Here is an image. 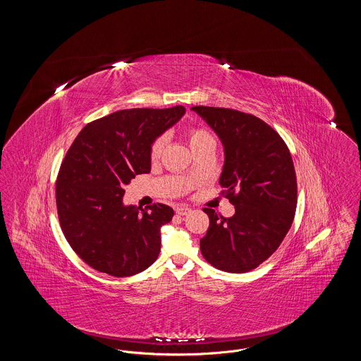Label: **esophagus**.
I'll use <instances>...</instances> for the list:
<instances>
[{"instance_id": "34e87169", "label": "esophagus", "mask_w": 361, "mask_h": 361, "mask_svg": "<svg viewBox=\"0 0 361 361\" xmlns=\"http://www.w3.org/2000/svg\"><path fill=\"white\" fill-rule=\"evenodd\" d=\"M190 212V208L188 206H178L176 208V214L180 216H185Z\"/></svg>"}]
</instances>
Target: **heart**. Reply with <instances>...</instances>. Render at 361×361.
Returning <instances> with one entry per match:
<instances>
[{"label":"heart","instance_id":"heart-1","mask_svg":"<svg viewBox=\"0 0 361 361\" xmlns=\"http://www.w3.org/2000/svg\"><path fill=\"white\" fill-rule=\"evenodd\" d=\"M206 140H214V137H211L209 133H207L206 130H200V128H196V130H189L188 131V143L192 147L206 142ZM166 146V137H158L155 139L154 142L152 143V147H150V157L152 159H158L164 149Z\"/></svg>","mask_w":361,"mask_h":361}]
</instances>
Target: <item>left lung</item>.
Listing matches in <instances>:
<instances>
[{
	"instance_id": "left-lung-1",
	"label": "left lung",
	"mask_w": 361,
	"mask_h": 361,
	"mask_svg": "<svg viewBox=\"0 0 361 361\" xmlns=\"http://www.w3.org/2000/svg\"><path fill=\"white\" fill-rule=\"evenodd\" d=\"M224 145L219 184L235 206L231 218L206 208L209 218L200 250L209 264L231 274L257 268L274 255L291 227L296 176L284 140L265 121L240 111L193 106Z\"/></svg>"
}]
</instances>
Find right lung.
Instances as JSON below:
<instances>
[{
    "label": "right lung",
    "mask_w": 361,
    "mask_h": 361,
    "mask_svg": "<svg viewBox=\"0 0 361 361\" xmlns=\"http://www.w3.org/2000/svg\"><path fill=\"white\" fill-rule=\"evenodd\" d=\"M185 114L181 105L114 112L86 124L74 139L56 180L62 231L87 265L115 277L137 275L161 250V227L172 208L126 206L124 187L152 169L150 147Z\"/></svg>",
    "instance_id": "obj_1"
}]
</instances>
